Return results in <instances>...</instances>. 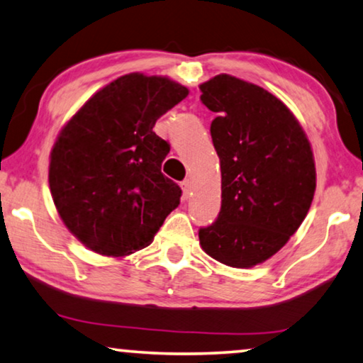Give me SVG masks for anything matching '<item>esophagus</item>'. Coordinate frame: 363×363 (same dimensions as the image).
Segmentation results:
<instances>
[{
	"label": "esophagus",
	"mask_w": 363,
	"mask_h": 363,
	"mask_svg": "<svg viewBox=\"0 0 363 363\" xmlns=\"http://www.w3.org/2000/svg\"><path fill=\"white\" fill-rule=\"evenodd\" d=\"M181 187H182L184 197H186V199H189V196H191V192H192V182H191V181H189V179H186V181H182V182H181Z\"/></svg>",
	"instance_id": "obj_1"
}]
</instances>
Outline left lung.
Returning a JSON list of instances; mask_svg holds the SVG:
<instances>
[{"instance_id": "8db88e82", "label": "left lung", "mask_w": 363, "mask_h": 363, "mask_svg": "<svg viewBox=\"0 0 363 363\" xmlns=\"http://www.w3.org/2000/svg\"><path fill=\"white\" fill-rule=\"evenodd\" d=\"M200 91L216 113L210 133L221 167V208L199 230L200 246L226 266L252 267L305 220L316 187L313 151L294 113L266 89L218 74Z\"/></svg>"}]
</instances>
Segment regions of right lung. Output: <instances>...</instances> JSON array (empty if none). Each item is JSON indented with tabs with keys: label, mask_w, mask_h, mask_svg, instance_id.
<instances>
[{
	"label": "right lung",
	"mask_w": 363,
	"mask_h": 363,
	"mask_svg": "<svg viewBox=\"0 0 363 363\" xmlns=\"http://www.w3.org/2000/svg\"><path fill=\"white\" fill-rule=\"evenodd\" d=\"M187 94L167 78L125 74L97 91L58 135L50 192L63 223L89 250H142L179 205L181 187L161 172L171 147L153 127Z\"/></svg>",
	"instance_id": "1"
}]
</instances>
